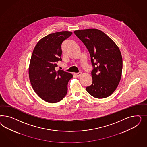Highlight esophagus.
<instances>
[{
    "label": "esophagus",
    "mask_w": 147,
    "mask_h": 147,
    "mask_svg": "<svg viewBox=\"0 0 147 147\" xmlns=\"http://www.w3.org/2000/svg\"><path fill=\"white\" fill-rule=\"evenodd\" d=\"M81 74H82V73H81V71L79 72V73H76V74H75V75H76L77 77H79V76H81Z\"/></svg>",
    "instance_id": "1"
}]
</instances>
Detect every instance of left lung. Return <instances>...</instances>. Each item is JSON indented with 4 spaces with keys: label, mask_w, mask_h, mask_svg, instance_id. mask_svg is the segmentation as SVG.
I'll return each mask as SVG.
<instances>
[{
    "label": "left lung",
    "mask_w": 147,
    "mask_h": 147,
    "mask_svg": "<svg viewBox=\"0 0 147 147\" xmlns=\"http://www.w3.org/2000/svg\"><path fill=\"white\" fill-rule=\"evenodd\" d=\"M89 52L93 70L92 85L86 90L94 98L110 96L120 82L122 71L120 51L111 39L98 29L74 31Z\"/></svg>",
    "instance_id": "obj_1"
}]
</instances>
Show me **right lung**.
Segmentation results:
<instances>
[{
	"mask_svg": "<svg viewBox=\"0 0 147 147\" xmlns=\"http://www.w3.org/2000/svg\"><path fill=\"white\" fill-rule=\"evenodd\" d=\"M72 34L71 32L51 33L36 45L32 54L29 77L37 95L46 102L56 103L67 93V85L73 75L63 70H55L61 61V45Z\"/></svg>",
	"mask_w": 147,
	"mask_h": 147,
	"instance_id": "obj_1",
	"label": "right lung"
}]
</instances>
